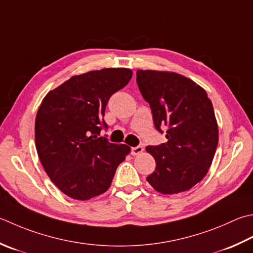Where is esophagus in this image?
<instances>
[{
	"instance_id": "34e87169",
	"label": "esophagus",
	"mask_w": 253,
	"mask_h": 253,
	"mask_svg": "<svg viewBox=\"0 0 253 253\" xmlns=\"http://www.w3.org/2000/svg\"><path fill=\"white\" fill-rule=\"evenodd\" d=\"M143 151V148L141 146H137V147H133L131 148V153L132 156H138L140 155V153H142Z\"/></svg>"
}]
</instances>
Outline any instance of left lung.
<instances>
[{"instance_id": "obj_1", "label": "left lung", "mask_w": 253, "mask_h": 253, "mask_svg": "<svg viewBox=\"0 0 253 253\" xmlns=\"http://www.w3.org/2000/svg\"><path fill=\"white\" fill-rule=\"evenodd\" d=\"M137 84L157 129L168 126V141L146 148L156 160L147 181L162 194L192 189L207 174L218 145L211 100L199 84L175 72L138 70Z\"/></svg>"}]
</instances>
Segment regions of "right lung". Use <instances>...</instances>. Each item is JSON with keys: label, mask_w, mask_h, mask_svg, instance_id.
Returning a JSON list of instances; mask_svg holds the SVG:
<instances>
[{"label": "right lung", "mask_w": 253, "mask_h": 253, "mask_svg": "<svg viewBox=\"0 0 253 253\" xmlns=\"http://www.w3.org/2000/svg\"><path fill=\"white\" fill-rule=\"evenodd\" d=\"M132 77L126 68L74 76L48 92L35 121L39 159L50 180L73 200L87 201L108 190L120 163L130 152L98 137L107 127V102Z\"/></svg>", "instance_id": "right-lung-1"}]
</instances>
